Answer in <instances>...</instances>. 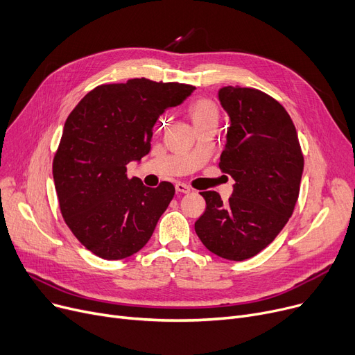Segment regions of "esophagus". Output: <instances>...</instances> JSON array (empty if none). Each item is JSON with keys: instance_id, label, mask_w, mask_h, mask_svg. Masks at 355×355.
Wrapping results in <instances>:
<instances>
[{"instance_id": "esophagus-1", "label": "esophagus", "mask_w": 355, "mask_h": 355, "mask_svg": "<svg viewBox=\"0 0 355 355\" xmlns=\"http://www.w3.org/2000/svg\"><path fill=\"white\" fill-rule=\"evenodd\" d=\"M175 191L181 193V194H189L191 191V189L189 187L187 184H182V182H177L175 184Z\"/></svg>"}]
</instances>
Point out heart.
<instances>
[{"instance_id":"1","label":"heart","mask_w":355,"mask_h":355,"mask_svg":"<svg viewBox=\"0 0 355 355\" xmlns=\"http://www.w3.org/2000/svg\"><path fill=\"white\" fill-rule=\"evenodd\" d=\"M187 115L190 121L193 122L194 128L209 123V122H217L218 119V106L214 101L209 98H197L193 99L187 106Z\"/></svg>"}]
</instances>
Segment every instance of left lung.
Instances as JSON below:
<instances>
[{"mask_svg":"<svg viewBox=\"0 0 355 355\" xmlns=\"http://www.w3.org/2000/svg\"><path fill=\"white\" fill-rule=\"evenodd\" d=\"M218 99L230 116L218 166L236 184L226 202L216 191L200 193L206 211L194 229L211 253L239 262L285 227L300 196L304 155L286 109L265 92L227 86Z\"/></svg>","mask_w":355,"mask_h":355,"instance_id":"obj_1","label":"left lung"}]
</instances>
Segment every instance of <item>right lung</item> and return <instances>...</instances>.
Instances as JSON below:
<instances>
[{"mask_svg":"<svg viewBox=\"0 0 355 355\" xmlns=\"http://www.w3.org/2000/svg\"><path fill=\"white\" fill-rule=\"evenodd\" d=\"M194 89L129 79L95 87L70 112L53 158V178L67 227L92 253L119 260L151 239L175 189L168 181L145 187L128 177L126 165L149 153L158 116Z\"/></svg>","mask_w":355,"mask_h":355,"instance_id":"obj_1","label":"right lung"}]
</instances>
